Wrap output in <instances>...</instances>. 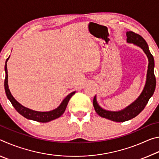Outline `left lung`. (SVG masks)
<instances>
[{
  "mask_svg": "<svg viewBox=\"0 0 159 159\" xmlns=\"http://www.w3.org/2000/svg\"><path fill=\"white\" fill-rule=\"evenodd\" d=\"M126 36H127L128 43L136 44L144 50L149 59V64H148L147 81L143 91L139 98L125 109L120 111H106L98 105L95 96L94 98L93 106L97 114L101 117L116 122H124L137 116L146 107L151 97L154 94L156 88V77L154 72V60L149 50L147 42L140 35L133 31H128L126 33Z\"/></svg>",
  "mask_w": 159,
  "mask_h": 159,
  "instance_id": "left-lung-1",
  "label": "left lung"
}]
</instances>
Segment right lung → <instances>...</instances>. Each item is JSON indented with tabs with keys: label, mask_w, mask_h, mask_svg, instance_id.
Instances as JSON below:
<instances>
[{
	"label": "right lung",
	"mask_w": 159,
	"mask_h": 159,
	"mask_svg": "<svg viewBox=\"0 0 159 159\" xmlns=\"http://www.w3.org/2000/svg\"><path fill=\"white\" fill-rule=\"evenodd\" d=\"M9 57L6 60V61H5V82H4L5 90V93H6L7 98H8L10 102H11V104H12V106L14 107V108L16 110H17V111L19 113V114H20L21 116H23L25 117L26 118H28V119L36 120V121L41 122V123L49 122L50 120L56 119V118L61 116L64 114V111H65L69 99H71V97L74 95L75 92L70 93L69 95H67L65 98V99H64L62 101V102H61L60 105L59 106V107H57V109H54L51 111L40 112V111H33V110L31 109L26 108V107L21 105V104L19 103V102L16 100L14 98H13V96L11 95V93H10V90L8 88V84H7V61L8 60Z\"/></svg>",
	"instance_id": "add662e5"
}]
</instances>
